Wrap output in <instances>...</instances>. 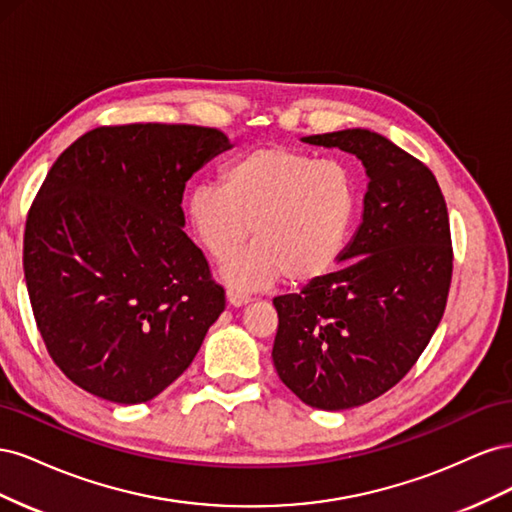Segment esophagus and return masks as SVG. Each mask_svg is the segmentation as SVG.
Listing matches in <instances>:
<instances>
[{"mask_svg": "<svg viewBox=\"0 0 512 512\" xmlns=\"http://www.w3.org/2000/svg\"><path fill=\"white\" fill-rule=\"evenodd\" d=\"M226 297H228V303H230V305H235V307L245 305L247 301H250V294L243 292V290H239V288H232V286L226 290Z\"/></svg>", "mask_w": 512, "mask_h": 512, "instance_id": "34e87169", "label": "esophagus"}]
</instances>
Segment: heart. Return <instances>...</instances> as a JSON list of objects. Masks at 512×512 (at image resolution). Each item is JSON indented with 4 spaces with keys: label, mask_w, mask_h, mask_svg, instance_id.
I'll return each mask as SVG.
<instances>
[{
    "label": "heart",
    "mask_w": 512,
    "mask_h": 512,
    "mask_svg": "<svg viewBox=\"0 0 512 512\" xmlns=\"http://www.w3.org/2000/svg\"><path fill=\"white\" fill-rule=\"evenodd\" d=\"M359 209V181L342 160L284 145H262L228 162L218 183H200L185 200L198 241L224 260L226 277L258 288L284 275L290 286L322 280L342 258Z\"/></svg>",
    "instance_id": "obj_1"
}]
</instances>
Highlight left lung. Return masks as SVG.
<instances>
[{
    "label": "left lung",
    "instance_id": "8db88e82",
    "mask_svg": "<svg viewBox=\"0 0 512 512\" xmlns=\"http://www.w3.org/2000/svg\"><path fill=\"white\" fill-rule=\"evenodd\" d=\"M354 153L369 175L348 265L275 297L277 376L303 404L348 410L384 395L427 348L453 277L446 200L431 170L369 130L303 138Z\"/></svg>",
    "mask_w": 512,
    "mask_h": 512
}]
</instances>
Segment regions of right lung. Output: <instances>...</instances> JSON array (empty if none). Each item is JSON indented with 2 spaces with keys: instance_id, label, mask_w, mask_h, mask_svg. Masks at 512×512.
Masks as SVG:
<instances>
[{
  "instance_id": "obj_1",
  "label": "right lung",
  "mask_w": 512,
  "mask_h": 512,
  "mask_svg": "<svg viewBox=\"0 0 512 512\" xmlns=\"http://www.w3.org/2000/svg\"><path fill=\"white\" fill-rule=\"evenodd\" d=\"M218 128L100 126L51 166L25 222L23 271L46 352L115 404L173 384L226 307L183 232L185 181L228 149Z\"/></svg>"
}]
</instances>
